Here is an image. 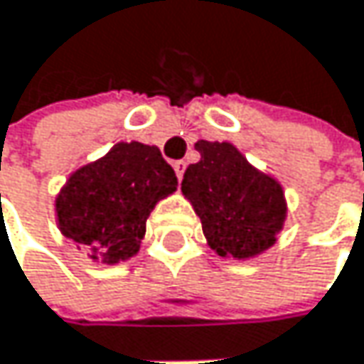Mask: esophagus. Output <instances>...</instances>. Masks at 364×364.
Returning a JSON list of instances; mask_svg holds the SVG:
<instances>
[{
  "label": "esophagus",
  "mask_w": 364,
  "mask_h": 364,
  "mask_svg": "<svg viewBox=\"0 0 364 364\" xmlns=\"http://www.w3.org/2000/svg\"><path fill=\"white\" fill-rule=\"evenodd\" d=\"M173 169H176L178 180H182V176H184V171H186V161H173Z\"/></svg>",
  "instance_id": "obj_1"
}]
</instances>
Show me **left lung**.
<instances>
[{"instance_id":"left-lung-1","label":"left lung","mask_w":364,"mask_h":364,"mask_svg":"<svg viewBox=\"0 0 364 364\" xmlns=\"http://www.w3.org/2000/svg\"><path fill=\"white\" fill-rule=\"evenodd\" d=\"M195 149L201 161L188 165L182 193L201 218L211 250L235 257L268 250L285 220L281 186L228 142L199 140Z\"/></svg>"}]
</instances>
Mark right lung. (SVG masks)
Wrapping results in <instances>:
<instances>
[{
    "label": "right lung",
    "mask_w": 364,
    "mask_h": 364,
    "mask_svg": "<svg viewBox=\"0 0 364 364\" xmlns=\"http://www.w3.org/2000/svg\"><path fill=\"white\" fill-rule=\"evenodd\" d=\"M176 188V171L159 149L121 142L68 178L56 201L60 230L117 264L138 251L151 211Z\"/></svg>",
    "instance_id": "obj_1"
}]
</instances>
